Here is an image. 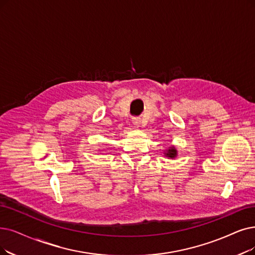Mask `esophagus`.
Here are the masks:
<instances>
[{"label":"esophagus","mask_w":255,"mask_h":255,"mask_svg":"<svg viewBox=\"0 0 255 255\" xmlns=\"http://www.w3.org/2000/svg\"><path fill=\"white\" fill-rule=\"evenodd\" d=\"M131 122H133V125H134L135 127H139L140 124H141V118L135 117V118H133V120H131Z\"/></svg>","instance_id":"1"}]
</instances>
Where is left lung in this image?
<instances>
[{
  "label": "left lung",
  "mask_w": 255,
  "mask_h": 255,
  "mask_svg": "<svg viewBox=\"0 0 255 255\" xmlns=\"http://www.w3.org/2000/svg\"><path fill=\"white\" fill-rule=\"evenodd\" d=\"M164 155L168 158H176L177 157V149L172 146V147H169L168 149H166V152H164Z\"/></svg>",
  "instance_id": "8db88e82"
}]
</instances>
